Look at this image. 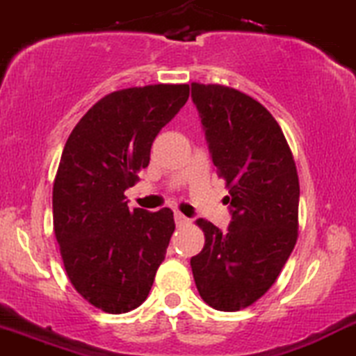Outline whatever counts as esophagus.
Here are the masks:
<instances>
[{
	"label": "esophagus",
	"instance_id": "esophagus-1",
	"mask_svg": "<svg viewBox=\"0 0 356 356\" xmlns=\"http://www.w3.org/2000/svg\"><path fill=\"white\" fill-rule=\"evenodd\" d=\"M174 220H175V225H177V226L189 225V218H186L184 214L179 213V211H175V213H174Z\"/></svg>",
	"mask_w": 356,
	"mask_h": 356
}]
</instances>
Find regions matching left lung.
<instances>
[{
  "label": "left lung",
  "instance_id": "obj_1",
  "mask_svg": "<svg viewBox=\"0 0 356 356\" xmlns=\"http://www.w3.org/2000/svg\"><path fill=\"white\" fill-rule=\"evenodd\" d=\"M191 86L233 214L225 233L199 218L204 247L191 267L206 304L240 311L273 286L298 241V169L282 128L259 101L228 86Z\"/></svg>",
  "mask_w": 356,
  "mask_h": 356
}]
</instances>
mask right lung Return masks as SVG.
<instances>
[{
	"instance_id": "right-lung-1",
	"label": "right lung",
	"mask_w": 356,
	"mask_h": 356,
	"mask_svg": "<svg viewBox=\"0 0 356 356\" xmlns=\"http://www.w3.org/2000/svg\"><path fill=\"white\" fill-rule=\"evenodd\" d=\"M189 97V84L109 92L70 131L54 181V233L70 284L109 314L138 307L165 259L174 213L128 209L124 191L150 162L155 136Z\"/></svg>"
}]
</instances>
